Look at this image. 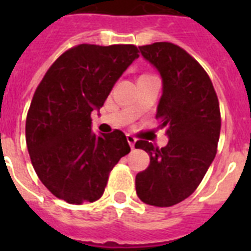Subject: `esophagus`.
I'll return each mask as SVG.
<instances>
[{
  "label": "esophagus",
  "mask_w": 251,
  "mask_h": 251,
  "mask_svg": "<svg viewBox=\"0 0 251 251\" xmlns=\"http://www.w3.org/2000/svg\"><path fill=\"white\" fill-rule=\"evenodd\" d=\"M126 139H127V143H129L130 147H131V149H134V146H135V142H137V139H135L133 135H130V134H127V135H126Z\"/></svg>",
  "instance_id": "1"
}]
</instances>
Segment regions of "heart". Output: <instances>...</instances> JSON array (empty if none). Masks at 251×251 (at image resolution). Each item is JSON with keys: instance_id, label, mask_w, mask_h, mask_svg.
<instances>
[{"instance_id": "1", "label": "heart", "mask_w": 251, "mask_h": 251, "mask_svg": "<svg viewBox=\"0 0 251 251\" xmlns=\"http://www.w3.org/2000/svg\"><path fill=\"white\" fill-rule=\"evenodd\" d=\"M143 75H149V74H143Z\"/></svg>"}]
</instances>
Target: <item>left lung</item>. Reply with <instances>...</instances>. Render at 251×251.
I'll list each match as a JSON object with an SVG mask.
<instances>
[{
    "mask_svg": "<svg viewBox=\"0 0 251 251\" xmlns=\"http://www.w3.org/2000/svg\"><path fill=\"white\" fill-rule=\"evenodd\" d=\"M139 49L163 78L156 120L169 141L163 149L143 139L135 143L150 155L135 189L142 202L171 207L194 193L215 159L222 127L218 95L206 70L178 45L160 41Z\"/></svg>",
    "mask_w": 251,
    "mask_h": 251,
    "instance_id": "1",
    "label": "left lung"
}]
</instances>
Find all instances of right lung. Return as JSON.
I'll return each instance as SVG.
<instances>
[{"label":"right lung","mask_w":251,"mask_h":251,"mask_svg":"<svg viewBox=\"0 0 251 251\" xmlns=\"http://www.w3.org/2000/svg\"><path fill=\"white\" fill-rule=\"evenodd\" d=\"M139 57L133 44H79L57 58L37 86L25 120V143L37 177L70 204L95 202L110 171L130 152L125 134L91 131L114 83Z\"/></svg>","instance_id":"obj_1"}]
</instances>
